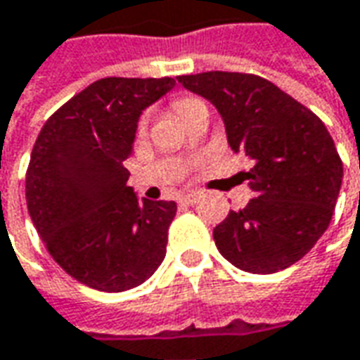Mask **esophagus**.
I'll return each instance as SVG.
<instances>
[{"label": "esophagus", "mask_w": 360, "mask_h": 360, "mask_svg": "<svg viewBox=\"0 0 360 360\" xmlns=\"http://www.w3.org/2000/svg\"><path fill=\"white\" fill-rule=\"evenodd\" d=\"M199 199H200V193H197V191H193V193H185V195H181L179 197V200L183 202V205H195Z\"/></svg>", "instance_id": "34e87169"}]
</instances>
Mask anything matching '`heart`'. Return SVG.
<instances>
[{
    "instance_id": "heart-1",
    "label": "heart",
    "mask_w": 360,
    "mask_h": 360,
    "mask_svg": "<svg viewBox=\"0 0 360 360\" xmlns=\"http://www.w3.org/2000/svg\"><path fill=\"white\" fill-rule=\"evenodd\" d=\"M200 104V100H195V98H183V100H177L175 104H173V108H175V112L179 114V118L183 120L187 114H189L191 110L197 108ZM148 124H149V116L148 114H143L141 118H139L138 122V134L139 136H143L146 134V129H148Z\"/></svg>"
}]
</instances>
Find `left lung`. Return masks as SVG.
<instances>
[{"label":"left lung","instance_id":"obj_1","mask_svg":"<svg viewBox=\"0 0 360 360\" xmlns=\"http://www.w3.org/2000/svg\"><path fill=\"white\" fill-rule=\"evenodd\" d=\"M219 110L229 146L246 153L254 199L212 231L236 268L274 274L302 260L323 236L343 181L333 138L311 110L256 75L200 72L177 77Z\"/></svg>","mask_w":360,"mask_h":360}]
</instances>
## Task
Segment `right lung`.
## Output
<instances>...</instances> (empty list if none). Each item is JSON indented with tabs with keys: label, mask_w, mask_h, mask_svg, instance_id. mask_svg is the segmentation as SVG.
<instances>
[{
	"label": "right lung",
	"mask_w": 360,
	"mask_h": 360,
	"mask_svg": "<svg viewBox=\"0 0 360 360\" xmlns=\"http://www.w3.org/2000/svg\"><path fill=\"white\" fill-rule=\"evenodd\" d=\"M175 88L163 78L92 82L46 120L27 169V209L55 262L100 292L131 290L167 252L175 200L139 199L124 161L139 116Z\"/></svg>",
	"instance_id": "1"
}]
</instances>
